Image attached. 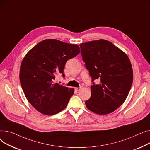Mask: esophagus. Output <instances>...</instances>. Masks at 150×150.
Here are the masks:
<instances>
[{
    "label": "esophagus",
    "instance_id": "obj_1",
    "mask_svg": "<svg viewBox=\"0 0 150 150\" xmlns=\"http://www.w3.org/2000/svg\"><path fill=\"white\" fill-rule=\"evenodd\" d=\"M82 86H80V87H77V88H75V90L76 91H80L81 90V88H82Z\"/></svg>",
    "mask_w": 150,
    "mask_h": 150
}]
</instances>
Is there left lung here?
<instances>
[{"mask_svg": "<svg viewBox=\"0 0 150 150\" xmlns=\"http://www.w3.org/2000/svg\"><path fill=\"white\" fill-rule=\"evenodd\" d=\"M81 52L92 82L91 97L85 102L92 112L105 115L117 109L124 102L133 83L131 62L125 52L104 39L80 44Z\"/></svg>", "mask_w": 150, "mask_h": 150, "instance_id": "1", "label": "left lung"}]
</instances>
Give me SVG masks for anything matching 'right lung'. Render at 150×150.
I'll return each instance as SVG.
<instances>
[{
  "instance_id": "add662e5",
  "label": "right lung",
  "mask_w": 150,
  "mask_h": 150,
  "mask_svg": "<svg viewBox=\"0 0 150 150\" xmlns=\"http://www.w3.org/2000/svg\"><path fill=\"white\" fill-rule=\"evenodd\" d=\"M80 52L76 44L57 39H45L31 48L23 57L19 78L26 98L32 106L45 115H54L64 110L74 90L54 83L67 61Z\"/></svg>"
}]
</instances>
